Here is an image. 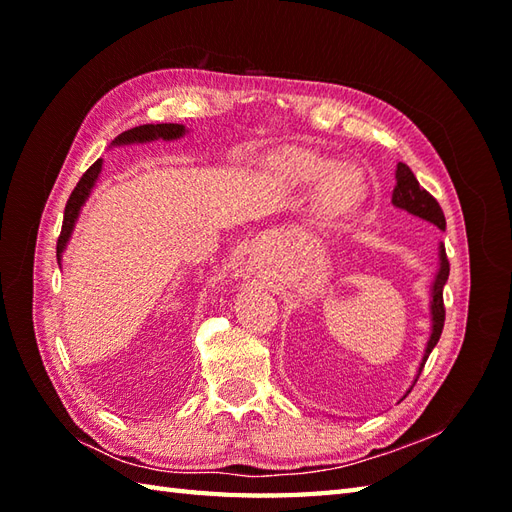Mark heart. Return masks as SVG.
Returning <instances> with one entry per match:
<instances>
[{
    "instance_id": "b5f03b06",
    "label": "heart",
    "mask_w": 512,
    "mask_h": 512,
    "mask_svg": "<svg viewBox=\"0 0 512 512\" xmlns=\"http://www.w3.org/2000/svg\"><path fill=\"white\" fill-rule=\"evenodd\" d=\"M314 185V209L323 220L352 213L367 195L365 173L350 162L334 165L332 158L312 149L292 147L273 156L264 167V182L279 195Z\"/></svg>"
}]
</instances>
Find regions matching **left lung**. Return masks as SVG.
<instances>
[{
    "label": "left lung",
    "mask_w": 512,
    "mask_h": 512,
    "mask_svg": "<svg viewBox=\"0 0 512 512\" xmlns=\"http://www.w3.org/2000/svg\"><path fill=\"white\" fill-rule=\"evenodd\" d=\"M391 202H394V206H398V209H405L409 211L411 215L416 217H422V220H427L431 224H436L438 228H447V220H444V213L440 209L438 200L433 198V195L420 187V182L416 180V176H413V171L405 165V162H398V169H396V187H394V195H391ZM449 259H447V250H444V246L440 248V273L436 277V284H433V292H431V314H433V332H431V339H429V345H427V354H424V361L420 367H424V363H427V358L431 354L433 347H436V343L440 341V334H442V328H444V297H442V290H444V284H447L449 279ZM422 372V369H420Z\"/></svg>",
    "instance_id": "left-lung-1"
}]
</instances>
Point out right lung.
Segmentation results:
<instances>
[{"label": "right lung", "mask_w": 512, "mask_h": 512, "mask_svg": "<svg viewBox=\"0 0 512 512\" xmlns=\"http://www.w3.org/2000/svg\"><path fill=\"white\" fill-rule=\"evenodd\" d=\"M184 134V127L176 125V123H160V125H140L134 129H127L121 136H118L114 143L116 145H125V143H147V140H154V138H162V140H171V138H180ZM101 165L103 160L99 158L94 162V165L83 173L81 180L76 182L74 191L70 193V200L65 204V211H63V224H61V235L57 239V259H61V250L65 248V242L70 239V233L74 228L76 217H79V211L83 202L88 200V195L94 187L96 178H99L101 173Z\"/></svg>", "instance_id": "1"}]
</instances>
